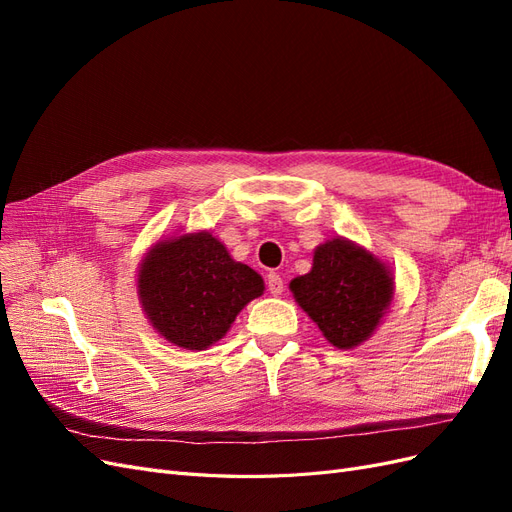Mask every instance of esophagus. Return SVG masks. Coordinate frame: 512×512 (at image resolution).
<instances>
[{"mask_svg": "<svg viewBox=\"0 0 512 512\" xmlns=\"http://www.w3.org/2000/svg\"><path fill=\"white\" fill-rule=\"evenodd\" d=\"M267 288H269V292L273 294V297H277V294L284 292V280L275 271H271L267 275Z\"/></svg>", "mask_w": 512, "mask_h": 512, "instance_id": "obj_1", "label": "esophagus"}]
</instances>
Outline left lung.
I'll use <instances>...</instances> for the list:
<instances>
[{"instance_id":"8db88e82","label":"left lung","mask_w":512,"mask_h":512,"mask_svg":"<svg viewBox=\"0 0 512 512\" xmlns=\"http://www.w3.org/2000/svg\"><path fill=\"white\" fill-rule=\"evenodd\" d=\"M290 292L329 344L350 350L367 342L389 314L395 277L363 245L333 237L316 247L312 269L294 277Z\"/></svg>"}]
</instances>
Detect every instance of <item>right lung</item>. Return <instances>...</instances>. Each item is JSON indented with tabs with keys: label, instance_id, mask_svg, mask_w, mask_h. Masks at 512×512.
Wrapping results in <instances>:
<instances>
[{
	"label": "right lung",
	"instance_id": "obj_1",
	"mask_svg": "<svg viewBox=\"0 0 512 512\" xmlns=\"http://www.w3.org/2000/svg\"><path fill=\"white\" fill-rule=\"evenodd\" d=\"M136 290L151 327L166 342L207 350L265 292V282L209 230H198L153 243L138 267Z\"/></svg>",
	"mask_w": 512,
	"mask_h": 512
}]
</instances>
